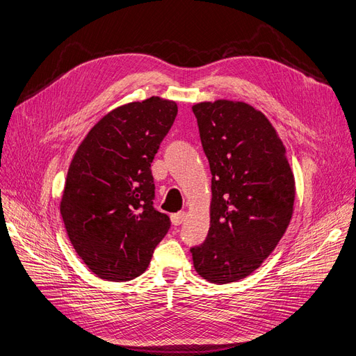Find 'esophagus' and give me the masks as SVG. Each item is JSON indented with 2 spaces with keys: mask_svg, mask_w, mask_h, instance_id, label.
Wrapping results in <instances>:
<instances>
[{
  "mask_svg": "<svg viewBox=\"0 0 356 356\" xmlns=\"http://www.w3.org/2000/svg\"><path fill=\"white\" fill-rule=\"evenodd\" d=\"M185 218H186V213L180 211V213H176V214L171 216V222H173L175 226H180L181 222L185 221Z\"/></svg>",
  "mask_w": 356,
  "mask_h": 356,
  "instance_id": "1",
  "label": "esophagus"
}]
</instances>
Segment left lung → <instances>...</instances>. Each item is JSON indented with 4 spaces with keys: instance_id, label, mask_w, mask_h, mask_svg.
<instances>
[{
    "instance_id": "left-lung-1",
    "label": "left lung",
    "mask_w": 356,
    "mask_h": 356,
    "mask_svg": "<svg viewBox=\"0 0 356 356\" xmlns=\"http://www.w3.org/2000/svg\"><path fill=\"white\" fill-rule=\"evenodd\" d=\"M192 111L213 175L211 221L205 242L191 248L193 267L226 284L254 273L283 238L295 177L277 131L252 105L217 99Z\"/></svg>"
}]
</instances>
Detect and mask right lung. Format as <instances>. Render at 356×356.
<instances>
[{
  "instance_id": "obj_1",
  "label": "right lung",
  "mask_w": 356,
  "mask_h": 356,
  "mask_svg": "<svg viewBox=\"0 0 356 356\" xmlns=\"http://www.w3.org/2000/svg\"><path fill=\"white\" fill-rule=\"evenodd\" d=\"M177 115L151 97L105 114L79 145L60 213L77 255L98 277L129 282L148 268L170 229L154 208L151 163Z\"/></svg>"
}]
</instances>
